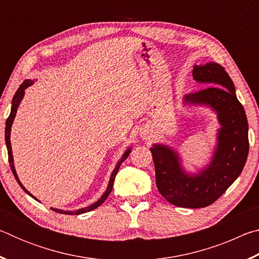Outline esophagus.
<instances>
[{"label": "esophagus", "instance_id": "34e87169", "mask_svg": "<svg viewBox=\"0 0 259 259\" xmlns=\"http://www.w3.org/2000/svg\"><path fill=\"white\" fill-rule=\"evenodd\" d=\"M143 139H145V140H148V142H150V140H152V135L151 134H148V131L146 134H144L143 135Z\"/></svg>", "mask_w": 259, "mask_h": 259}]
</instances>
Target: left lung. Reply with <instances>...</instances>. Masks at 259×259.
<instances>
[{
  "label": "left lung",
  "instance_id": "1",
  "mask_svg": "<svg viewBox=\"0 0 259 259\" xmlns=\"http://www.w3.org/2000/svg\"><path fill=\"white\" fill-rule=\"evenodd\" d=\"M193 78L209 87L184 96L183 104L211 108L221 124L211 161L199 172L187 174L170 146L154 144L151 152L161 195L177 207L204 208L221 198L242 172L249 153L248 121L224 67L213 61L195 65Z\"/></svg>",
  "mask_w": 259,
  "mask_h": 259
}]
</instances>
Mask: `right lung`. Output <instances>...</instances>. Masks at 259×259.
<instances>
[{
    "label": "right lung",
    "mask_w": 259,
    "mask_h": 259,
    "mask_svg": "<svg viewBox=\"0 0 259 259\" xmlns=\"http://www.w3.org/2000/svg\"><path fill=\"white\" fill-rule=\"evenodd\" d=\"M34 83V81L32 80H25L23 83H21L20 87L18 88V90H17V93L15 94L14 98H12V105H11V112H10V115H9V117L7 119V122H6V145H7V148H8V155H9V163H10V168H11V171L12 174H14V176L16 178L17 183L19 184V186L23 188V190L27 193V194L29 196H32V198L34 200L38 201L36 198L33 194H30V193L26 190V188L24 187L23 184L20 183L19 178H18V175H17L16 172V169H15V164H14V156H12V150H11V142H10V133H11V126H12V123H14V120L16 117V113H17V109H18L19 107V104L21 103V100H23L24 98V95H25V89H27L28 87H30ZM131 152V148L129 147L128 150H126L124 152V154L122 155V157L120 159V161L117 162L115 168H114L113 172L111 175V178H109V182H108V186L106 188V191L104 192V194L100 196V199L97 201V202H95L94 204L89 205V207H85V208H82V209H77L75 210V211H67V210H61V209H56V208H51L54 211L58 212V213H65V214H81V213H84V212H89L91 211V210H94L96 208H98L100 204H103V202L105 200L107 199V196L109 195V193L112 192V188H113V184H114V179H115V176L117 171H119L120 169V165L122 164V162H123L126 157L129 156Z\"/></svg>",
    "instance_id": "obj_1"
}]
</instances>
